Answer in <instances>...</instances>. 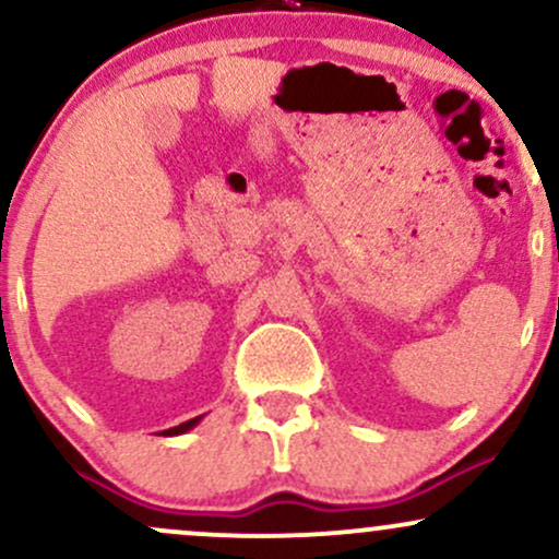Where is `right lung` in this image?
I'll use <instances>...</instances> for the list:
<instances>
[{"label": "right lung", "mask_w": 559, "mask_h": 559, "mask_svg": "<svg viewBox=\"0 0 559 559\" xmlns=\"http://www.w3.org/2000/svg\"><path fill=\"white\" fill-rule=\"evenodd\" d=\"M197 420H199V418H191V420H186V423H181V426L170 428V431H168V436H176V433H183V431H189V428H194V426H197Z\"/></svg>", "instance_id": "obj_1"}]
</instances>
